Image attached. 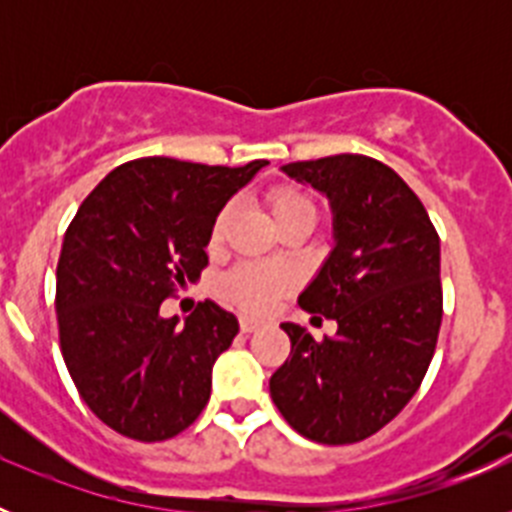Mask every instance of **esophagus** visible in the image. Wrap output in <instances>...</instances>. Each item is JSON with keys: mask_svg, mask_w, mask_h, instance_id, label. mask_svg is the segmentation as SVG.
I'll return each instance as SVG.
<instances>
[{"mask_svg": "<svg viewBox=\"0 0 512 512\" xmlns=\"http://www.w3.org/2000/svg\"><path fill=\"white\" fill-rule=\"evenodd\" d=\"M256 328H261L259 318H251V315H241V330H243V333H253Z\"/></svg>", "mask_w": 512, "mask_h": 512, "instance_id": "obj_1", "label": "esophagus"}]
</instances>
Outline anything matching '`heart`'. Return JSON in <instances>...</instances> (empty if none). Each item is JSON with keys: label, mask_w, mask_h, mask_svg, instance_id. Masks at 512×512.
Returning <instances> with one entry per match:
<instances>
[{"label": "heart", "mask_w": 512, "mask_h": 512, "mask_svg": "<svg viewBox=\"0 0 512 512\" xmlns=\"http://www.w3.org/2000/svg\"><path fill=\"white\" fill-rule=\"evenodd\" d=\"M266 210H269L277 230L284 228L287 223H295V220H310V223H315V205L310 202V197H305V194L297 192V189H271V192L266 194ZM228 223L230 210L223 207V210L215 215V220H212V248L223 243L225 233H228ZM289 287H292V277H289L287 271L259 264L238 266V269L230 271L223 282L225 297L233 300L238 307H243V310L251 312H264L266 307L277 300V297H282Z\"/></svg>", "instance_id": "heart-1"}]
</instances>
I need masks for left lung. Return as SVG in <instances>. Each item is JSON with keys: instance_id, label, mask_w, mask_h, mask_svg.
<instances>
[{"instance_id": "8db88e82", "label": "left lung", "mask_w": 512, "mask_h": 512, "mask_svg": "<svg viewBox=\"0 0 512 512\" xmlns=\"http://www.w3.org/2000/svg\"><path fill=\"white\" fill-rule=\"evenodd\" d=\"M282 171L318 189L333 212V248L297 302L338 330L315 341L282 323L292 351L271 374V400L310 441H364L428 372L443 315L441 241L413 189L374 158L341 153Z\"/></svg>"}]
</instances>
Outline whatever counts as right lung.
I'll use <instances>...</instances> for the list:
<instances>
[{"label": "right lung", "instance_id": "obj_1", "mask_svg": "<svg viewBox=\"0 0 512 512\" xmlns=\"http://www.w3.org/2000/svg\"><path fill=\"white\" fill-rule=\"evenodd\" d=\"M266 164L138 158L81 202L56 269L58 338L76 390L112 431L166 441L205 410L238 318L210 300L184 325L158 310L200 279L212 220Z\"/></svg>", "mask_w": 512, "mask_h": 512}]
</instances>
